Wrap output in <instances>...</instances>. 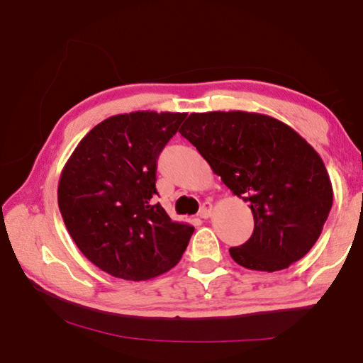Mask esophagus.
Returning a JSON list of instances; mask_svg holds the SVG:
<instances>
[{"mask_svg": "<svg viewBox=\"0 0 363 363\" xmlns=\"http://www.w3.org/2000/svg\"><path fill=\"white\" fill-rule=\"evenodd\" d=\"M212 211H213V207H212V203H204L203 206H201V209H199V218H209L211 215H212Z\"/></svg>", "mask_w": 363, "mask_h": 363, "instance_id": "1", "label": "esophagus"}]
</instances>
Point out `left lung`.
Listing matches in <instances>:
<instances>
[{
	"instance_id": "obj_1",
	"label": "left lung",
	"mask_w": 363,
	"mask_h": 363,
	"mask_svg": "<svg viewBox=\"0 0 363 363\" xmlns=\"http://www.w3.org/2000/svg\"><path fill=\"white\" fill-rule=\"evenodd\" d=\"M212 172L250 204V240L230 248L238 265L279 272L311 251L333 207V184L320 154L269 115L190 113L179 129Z\"/></svg>"
}]
</instances>
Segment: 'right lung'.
I'll use <instances>...</instances> for the list:
<instances>
[{
  "mask_svg": "<svg viewBox=\"0 0 363 363\" xmlns=\"http://www.w3.org/2000/svg\"><path fill=\"white\" fill-rule=\"evenodd\" d=\"M187 117L137 111L113 115L82 138L60 173L59 211L91 264L146 281L181 260L195 228L152 201L160 151Z\"/></svg>",
  "mask_w": 363,
  "mask_h": 363,
  "instance_id": "obj_1",
  "label": "right lung"
}]
</instances>
